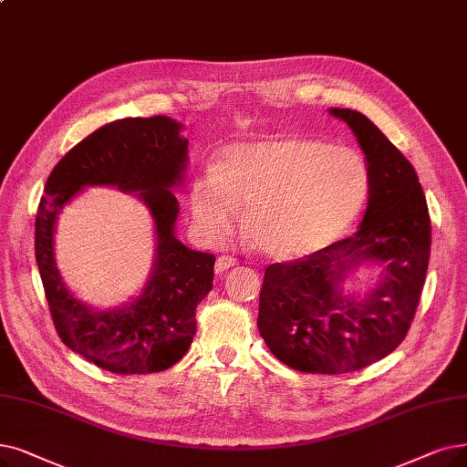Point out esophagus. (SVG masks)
I'll return each mask as SVG.
<instances>
[{
    "label": "esophagus",
    "mask_w": 467,
    "mask_h": 467,
    "mask_svg": "<svg viewBox=\"0 0 467 467\" xmlns=\"http://www.w3.org/2000/svg\"><path fill=\"white\" fill-rule=\"evenodd\" d=\"M236 263H238V261H236V257H233V255H221V257H217V261H215V273L227 271V269L234 267Z\"/></svg>",
    "instance_id": "1"
}]
</instances>
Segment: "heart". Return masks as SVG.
I'll return each mask as SVG.
<instances>
[{"mask_svg": "<svg viewBox=\"0 0 467 467\" xmlns=\"http://www.w3.org/2000/svg\"><path fill=\"white\" fill-rule=\"evenodd\" d=\"M368 192L362 156L315 139L276 137L231 145L191 191L192 217L221 242L246 210L254 246L280 261L309 257L334 244L357 219Z\"/></svg>", "mask_w": 467, "mask_h": 467, "instance_id": "b5f03b06", "label": "heart"}]
</instances>
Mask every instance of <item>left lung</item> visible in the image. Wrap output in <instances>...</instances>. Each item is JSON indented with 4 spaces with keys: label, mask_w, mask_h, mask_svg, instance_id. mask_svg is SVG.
<instances>
[{
    "label": "left lung",
    "mask_w": 467,
    "mask_h": 467,
    "mask_svg": "<svg viewBox=\"0 0 467 467\" xmlns=\"http://www.w3.org/2000/svg\"><path fill=\"white\" fill-rule=\"evenodd\" d=\"M348 121L368 166V208L353 236L309 257L273 263L259 294L257 328L271 353L307 374H346L388 357L409 334L428 273L431 221L416 170L367 116L330 109ZM379 262L367 300L340 292L360 262Z\"/></svg>",
    "instance_id": "1"
}]
</instances>
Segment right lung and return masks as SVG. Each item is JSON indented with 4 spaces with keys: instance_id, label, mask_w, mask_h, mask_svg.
<instances>
[{
    "instance_id": "add662e5",
    "label": "right lung",
    "mask_w": 467,
    "mask_h": 467,
    "mask_svg": "<svg viewBox=\"0 0 467 467\" xmlns=\"http://www.w3.org/2000/svg\"><path fill=\"white\" fill-rule=\"evenodd\" d=\"M166 116L124 118L95 130L70 149L47 177L36 215V261L49 313L65 346L114 374L168 370L191 348L196 307L213 286L215 255L175 238L179 213L170 187L183 177L189 140ZM86 184L139 192L157 225V263L131 306L97 314L67 294L52 257L56 213Z\"/></svg>"
}]
</instances>
